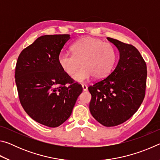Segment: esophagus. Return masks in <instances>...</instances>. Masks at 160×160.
<instances>
[{
  "instance_id": "obj_1",
  "label": "esophagus",
  "mask_w": 160,
  "mask_h": 160,
  "mask_svg": "<svg viewBox=\"0 0 160 160\" xmlns=\"http://www.w3.org/2000/svg\"><path fill=\"white\" fill-rule=\"evenodd\" d=\"M82 90H83V91L88 90V86H87V85H85V84H82Z\"/></svg>"
}]
</instances>
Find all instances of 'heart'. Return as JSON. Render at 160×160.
<instances>
[{
	"instance_id": "obj_1",
	"label": "heart",
	"mask_w": 160,
	"mask_h": 160,
	"mask_svg": "<svg viewBox=\"0 0 160 160\" xmlns=\"http://www.w3.org/2000/svg\"><path fill=\"white\" fill-rule=\"evenodd\" d=\"M71 49L72 53H59L58 61L69 75L74 73L81 63L82 67L73 75V79L78 82H85L92 76L96 80L104 79L115 64L116 52L113 46L97 38H82L72 45Z\"/></svg>"
}]
</instances>
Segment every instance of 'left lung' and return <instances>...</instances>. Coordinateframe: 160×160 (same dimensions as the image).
<instances>
[{"label":"left lung","instance_id":"8db88e82","mask_svg":"<svg viewBox=\"0 0 160 160\" xmlns=\"http://www.w3.org/2000/svg\"><path fill=\"white\" fill-rule=\"evenodd\" d=\"M117 47L120 59L104 79L88 87L91 114L102 125L118 126L131 117L145 95L147 66L138 50L131 44L107 37Z\"/></svg>","mask_w":160,"mask_h":160}]
</instances>
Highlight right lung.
<instances>
[{
	"label": "right lung",
	"mask_w": 160,
	"mask_h": 160,
	"mask_svg": "<svg viewBox=\"0 0 160 160\" xmlns=\"http://www.w3.org/2000/svg\"><path fill=\"white\" fill-rule=\"evenodd\" d=\"M69 34L44 35L22 51L15 66V83L22 107L37 122L51 128L71 115L80 84L61 68L58 56Z\"/></svg>",
	"instance_id": "1"
}]
</instances>
